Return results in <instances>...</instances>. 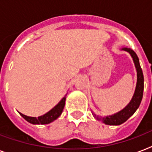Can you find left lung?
Returning <instances> with one entry per match:
<instances>
[{
  "label": "left lung",
  "mask_w": 152,
  "mask_h": 152,
  "mask_svg": "<svg viewBox=\"0 0 152 152\" xmlns=\"http://www.w3.org/2000/svg\"><path fill=\"white\" fill-rule=\"evenodd\" d=\"M123 50L127 51L132 56V60L134 61L135 67L137 69V82L136 89H135L134 95L132 96L130 102L125 106V108L119 111L118 113H114L113 115L107 116V117H99L96 116L93 113V115L98 121H100L106 125H119L122 123L125 122L133 113L136 112L141 102L142 98H143V92H144V75L142 72L141 67L140 64L139 58L137 57V53L130 48H122Z\"/></svg>",
  "instance_id": "left-lung-1"
}]
</instances>
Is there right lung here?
<instances>
[{
    "label": "right lung",
    "mask_w": 152,
    "mask_h": 152,
    "mask_svg": "<svg viewBox=\"0 0 152 152\" xmlns=\"http://www.w3.org/2000/svg\"><path fill=\"white\" fill-rule=\"evenodd\" d=\"M65 99H66V95L59 102V103L56 105L51 110L45 113L44 115L40 116L39 118L28 117V116L24 115V114H23L21 113H20V114L27 121L31 123L33 125H46V124H49V123L52 122L54 120H56L61 114L63 109L64 107V104H65Z\"/></svg>",
    "instance_id": "1"
}]
</instances>
